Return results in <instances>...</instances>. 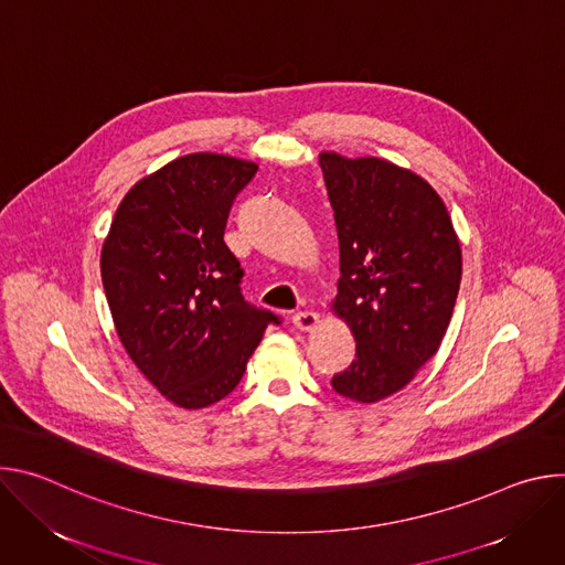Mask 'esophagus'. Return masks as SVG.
<instances>
[{"instance_id": "obj_1", "label": "esophagus", "mask_w": 565, "mask_h": 565, "mask_svg": "<svg viewBox=\"0 0 565 565\" xmlns=\"http://www.w3.org/2000/svg\"><path fill=\"white\" fill-rule=\"evenodd\" d=\"M290 321L297 331H312L319 324V315L312 310H299L290 317Z\"/></svg>"}]
</instances>
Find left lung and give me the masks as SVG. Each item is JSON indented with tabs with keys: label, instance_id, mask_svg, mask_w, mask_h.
<instances>
[{
	"label": "left lung",
	"instance_id": "left-lung-1",
	"mask_svg": "<svg viewBox=\"0 0 565 565\" xmlns=\"http://www.w3.org/2000/svg\"><path fill=\"white\" fill-rule=\"evenodd\" d=\"M335 212L340 281L333 310L355 338V360L333 388L377 402L436 355L456 306L462 257L449 212L418 174L382 158L319 153Z\"/></svg>",
	"mask_w": 565,
	"mask_h": 565
}]
</instances>
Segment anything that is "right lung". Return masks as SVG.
Returning <instances> with one entry per match:
<instances>
[{"label": "right lung", "mask_w": 565, "mask_h": 565, "mask_svg": "<svg viewBox=\"0 0 565 565\" xmlns=\"http://www.w3.org/2000/svg\"><path fill=\"white\" fill-rule=\"evenodd\" d=\"M257 166L188 153L138 181L116 210L100 255L118 338L140 373L174 405L203 409L244 377L279 317L241 295L223 234Z\"/></svg>", "instance_id": "add662e5"}]
</instances>
